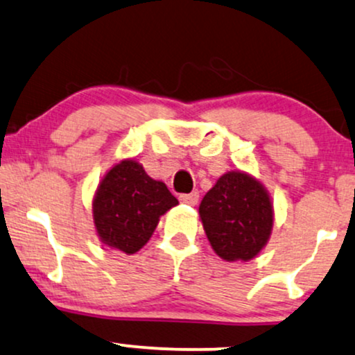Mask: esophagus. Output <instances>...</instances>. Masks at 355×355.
<instances>
[{
  "instance_id": "34e87169",
  "label": "esophagus",
  "mask_w": 355,
  "mask_h": 355,
  "mask_svg": "<svg viewBox=\"0 0 355 355\" xmlns=\"http://www.w3.org/2000/svg\"><path fill=\"white\" fill-rule=\"evenodd\" d=\"M198 191H191V193H183L178 196V200H180L182 203H187V205H196L198 203Z\"/></svg>"
}]
</instances>
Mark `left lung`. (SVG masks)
Masks as SVG:
<instances>
[{
	"label": "left lung",
	"mask_w": 355,
	"mask_h": 355,
	"mask_svg": "<svg viewBox=\"0 0 355 355\" xmlns=\"http://www.w3.org/2000/svg\"><path fill=\"white\" fill-rule=\"evenodd\" d=\"M198 213L213 251L225 261L253 259L266 246L275 223L268 190L240 170L221 175Z\"/></svg>",
	"instance_id": "1"
}]
</instances>
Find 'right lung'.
I'll return each mask as SVG.
<instances>
[{
    "label": "right lung",
    "mask_w": 355,
    "mask_h": 355,
    "mask_svg": "<svg viewBox=\"0 0 355 355\" xmlns=\"http://www.w3.org/2000/svg\"><path fill=\"white\" fill-rule=\"evenodd\" d=\"M178 205L164 182L153 180L134 159L105 173L92 200L94 226L105 246L134 254L150 240L162 215Z\"/></svg>",
    "instance_id": "obj_1"
}]
</instances>
